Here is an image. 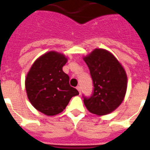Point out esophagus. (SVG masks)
Returning a JSON list of instances; mask_svg holds the SVG:
<instances>
[{"label": "esophagus", "instance_id": "34e87169", "mask_svg": "<svg viewBox=\"0 0 150 150\" xmlns=\"http://www.w3.org/2000/svg\"><path fill=\"white\" fill-rule=\"evenodd\" d=\"M77 90H78L79 91V93H80V92H81V88H80V87H79V86H78V87H77Z\"/></svg>", "mask_w": 150, "mask_h": 150}]
</instances>
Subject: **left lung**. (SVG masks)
Masks as SVG:
<instances>
[{
	"instance_id": "obj_1",
	"label": "left lung",
	"mask_w": 150,
	"mask_h": 150,
	"mask_svg": "<svg viewBox=\"0 0 150 150\" xmlns=\"http://www.w3.org/2000/svg\"><path fill=\"white\" fill-rule=\"evenodd\" d=\"M93 81V92L83 97L90 112L107 115L119 107L127 90L125 71L112 54L104 49H96L83 58Z\"/></svg>"
}]
</instances>
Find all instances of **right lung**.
<instances>
[{
  "mask_svg": "<svg viewBox=\"0 0 150 150\" xmlns=\"http://www.w3.org/2000/svg\"><path fill=\"white\" fill-rule=\"evenodd\" d=\"M67 62L65 55L50 51L34 62L25 78L29 100L46 116L62 112L79 91L69 84V76L62 71Z\"/></svg>",
  "mask_w": 150,
  "mask_h": 150,
  "instance_id": "1",
  "label": "right lung"
}]
</instances>
